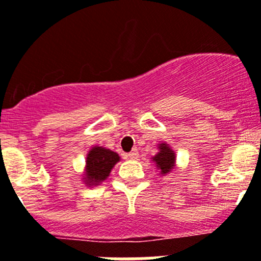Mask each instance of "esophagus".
<instances>
[{"mask_svg": "<svg viewBox=\"0 0 261 261\" xmlns=\"http://www.w3.org/2000/svg\"><path fill=\"white\" fill-rule=\"evenodd\" d=\"M126 156H127L130 160H137V159L139 158V153H138V151H135V149H134V151H131V152L127 153Z\"/></svg>", "mask_w": 261, "mask_h": 261, "instance_id": "esophagus-1", "label": "esophagus"}]
</instances>
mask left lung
Listing matches in <instances>:
<instances>
[{"label": "left lung", "mask_w": 261, "mask_h": 261, "mask_svg": "<svg viewBox=\"0 0 261 261\" xmlns=\"http://www.w3.org/2000/svg\"><path fill=\"white\" fill-rule=\"evenodd\" d=\"M158 148L159 152L153 156L152 162H155L156 167L160 169V173L168 174L176 164V153L167 143H160Z\"/></svg>", "instance_id": "left-lung-1"}]
</instances>
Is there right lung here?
I'll return each mask as SVG.
<instances>
[{
	"mask_svg": "<svg viewBox=\"0 0 261 261\" xmlns=\"http://www.w3.org/2000/svg\"><path fill=\"white\" fill-rule=\"evenodd\" d=\"M119 156L117 152L108 149L105 147H92L87 155V164H85V176L84 182L88 187L101 184L109 177L113 167L119 162Z\"/></svg>",
	"mask_w": 261,
	"mask_h": 261,
	"instance_id": "add662e5",
	"label": "right lung"
}]
</instances>
